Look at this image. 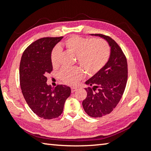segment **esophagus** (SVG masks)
<instances>
[{
  "instance_id": "1",
  "label": "esophagus",
  "mask_w": 151,
  "mask_h": 151,
  "mask_svg": "<svg viewBox=\"0 0 151 151\" xmlns=\"http://www.w3.org/2000/svg\"><path fill=\"white\" fill-rule=\"evenodd\" d=\"M76 87H71V92L74 93L75 91H76Z\"/></svg>"
}]
</instances>
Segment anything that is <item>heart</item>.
<instances>
[{"label": "heart", "instance_id": "obj_1", "mask_svg": "<svg viewBox=\"0 0 151 151\" xmlns=\"http://www.w3.org/2000/svg\"><path fill=\"white\" fill-rule=\"evenodd\" d=\"M64 47L76 54L78 63L89 74H95L105 66L109 57V47L107 43L99 38L88 40L78 35H71L64 42ZM60 50L55 47L51 53V62L53 66L58 65V56ZM81 68H63L60 77L66 84L75 85L83 77Z\"/></svg>", "mask_w": 151, "mask_h": 151}]
</instances>
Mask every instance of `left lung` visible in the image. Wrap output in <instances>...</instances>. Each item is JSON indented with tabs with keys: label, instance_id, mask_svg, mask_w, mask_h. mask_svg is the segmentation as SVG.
<instances>
[{
	"label": "left lung",
	"instance_id": "8db88e82",
	"mask_svg": "<svg viewBox=\"0 0 151 151\" xmlns=\"http://www.w3.org/2000/svg\"><path fill=\"white\" fill-rule=\"evenodd\" d=\"M104 39L110 47L109 58L101 70L85 82L92 88H85L87 95L83 109L92 118H101L111 113L121 99L128 78L125 55L113 39L102 34H91ZM98 91L94 92L95 90Z\"/></svg>",
	"mask_w": 151,
	"mask_h": 151
}]
</instances>
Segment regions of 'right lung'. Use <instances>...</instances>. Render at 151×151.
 Listing matches in <instances>:
<instances>
[{
    "mask_svg": "<svg viewBox=\"0 0 151 151\" xmlns=\"http://www.w3.org/2000/svg\"><path fill=\"white\" fill-rule=\"evenodd\" d=\"M63 38L44 37L36 40L25 49L21 60L19 78L23 97L31 109L45 119L60 116L71 93L70 88L66 85L54 88L46 83V76L53 69L52 51Z\"/></svg>",
    "mask_w": 151,
    "mask_h": 151,
    "instance_id": "obj_1",
    "label": "right lung"
}]
</instances>
